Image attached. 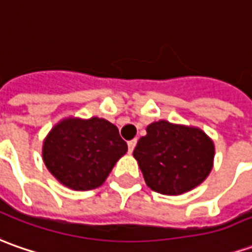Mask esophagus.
<instances>
[{"label":"esophagus","instance_id":"34e87169","mask_svg":"<svg viewBox=\"0 0 252 252\" xmlns=\"http://www.w3.org/2000/svg\"><path fill=\"white\" fill-rule=\"evenodd\" d=\"M135 145H136V139H132L128 142V152L129 153H132L133 149H135Z\"/></svg>","mask_w":252,"mask_h":252}]
</instances>
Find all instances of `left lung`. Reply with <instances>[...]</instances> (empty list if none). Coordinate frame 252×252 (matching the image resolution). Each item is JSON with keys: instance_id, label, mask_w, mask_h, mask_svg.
<instances>
[{"instance_id": "obj_1", "label": "left lung", "mask_w": 252, "mask_h": 252, "mask_svg": "<svg viewBox=\"0 0 252 252\" xmlns=\"http://www.w3.org/2000/svg\"><path fill=\"white\" fill-rule=\"evenodd\" d=\"M133 150L145 182L152 190L178 196L194 189L211 172L214 142L200 128L152 123Z\"/></svg>"}]
</instances>
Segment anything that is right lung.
<instances>
[{
	"instance_id": "add662e5",
	"label": "right lung",
	"mask_w": 252,
	"mask_h": 252,
	"mask_svg": "<svg viewBox=\"0 0 252 252\" xmlns=\"http://www.w3.org/2000/svg\"><path fill=\"white\" fill-rule=\"evenodd\" d=\"M128 150L117 126L107 120H62L44 140L42 158L49 172L73 190H91L106 181Z\"/></svg>"
}]
</instances>
